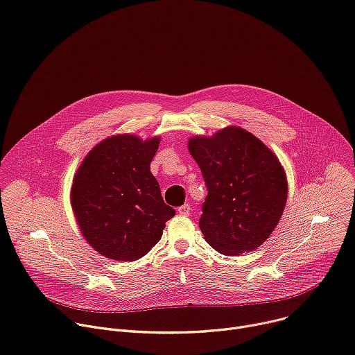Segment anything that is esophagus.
I'll list each match as a JSON object with an SVG mask.
<instances>
[{"label":"esophagus","instance_id":"esophagus-1","mask_svg":"<svg viewBox=\"0 0 355 355\" xmlns=\"http://www.w3.org/2000/svg\"><path fill=\"white\" fill-rule=\"evenodd\" d=\"M189 212H191V208H189L188 204H184L182 207L178 208V214L180 215H189Z\"/></svg>","mask_w":355,"mask_h":355}]
</instances>
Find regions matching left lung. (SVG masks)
I'll return each instance as SVG.
<instances>
[{
    "label": "left lung",
    "instance_id": "8db88e82",
    "mask_svg": "<svg viewBox=\"0 0 355 355\" xmlns=\"http://www.w3.org/2000/svg\"><path fill=\"white\" fill-rule=\"evenodd\" d=\"M188 150L208 188L200 219L205 241L227 256L259 248L277 227L288 192L276 154L239 125L191 137Z\"/></svg>",
    "mask_w": 355,
    "mask_h": 355
}]
</instances>
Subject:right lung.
Listing matches in <instances>:
<instances>
[{
    "label": "right lung",
    "instance_id": "1",
    "mask_svg": "<svg viewBox=\"0 0 355 355\" xmlns=\"http://www.w3.org/2000/svg\"><path fill=\"white\" fill-rule=\"evenodd\" d=\"M159 140L128 133L107 137L87 153L73 175L71 205L79 230L109 259H140L175 215L150 171Z\"/></svg>",
    "mask_w": 355,
    "mask_h": 355
}]
</instances>
